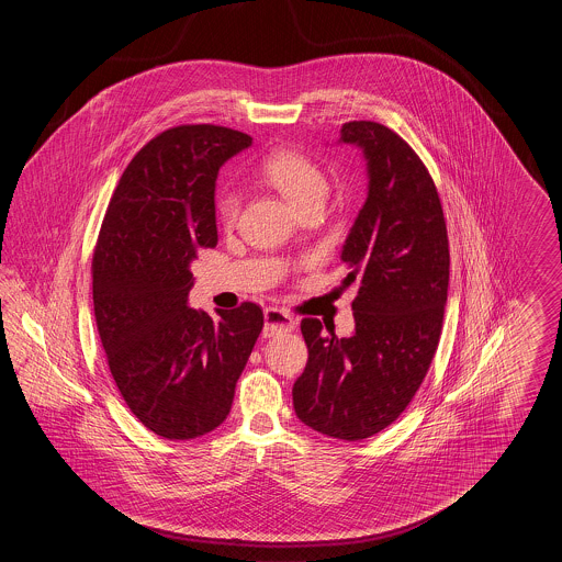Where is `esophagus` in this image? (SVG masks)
Returning <instances> with one entry per match:
<instances>
[{"instance_id":"obj_1","label":"esophagus","mask_w":562,"mask_h":562,"mask_svg":"<svg viewBox=\"0 0 562 562\" xmlns=\"http://www.w3.org/2000/svg\"><path fill=\"white\" fill-rule=\"evenodd\" d=\"M294 328V318L291 314H286L280 307H268L266 310V328L263 335L273 337V335H282V333H291Z\"/></svg>"}]
</instances>
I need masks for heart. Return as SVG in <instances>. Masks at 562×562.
Returning <instances> with one entry per match:
<instances>
[{"mask_svg":"<svg viewBox=\"0 0 562 562\" xmlns=\"http://www.w3.org/2000/svg\"><path fill=\"white\" fill-rule=\"evenodd\" d=\"M259 175L278 189L296 211L322 204L328 191V179L321 166L294 149H276L268 154L259 164ZM240 209L238 189L223 188L216 193L214 213L223 227H232L238 221Z\"/></svg>","mask_w":562,"mask_h":562,"instance_id":"b5f03b06","label":"heart"}]
</instances>
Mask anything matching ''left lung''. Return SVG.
Instances as JSON below:
<instances>
[{
	"mask_svg": "<svg viewBox=\"0 0 562 562\" xmlns=\"http://www.w3.org/2000/svg\"><path fill=\"white\" fill-rule=\"evenodd\" d=\"M341 140L369 161V195L349 229L341 261L356 333L322 335L303 318L310 351L294 381L296 417L339 440L387 428L415 398L438 349L449 289V236L438 189L415 149L379 122H346Z\"/></svg>",
	"mask_w": 562,
	"mask_h": 562,
	"instance_id": "1",
	"label": "left lung"
}]
</instances>
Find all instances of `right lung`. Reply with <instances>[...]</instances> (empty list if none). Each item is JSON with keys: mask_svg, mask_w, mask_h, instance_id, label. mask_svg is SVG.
Segmentation results:
<instances>
[{"mask_svg": "<svg viewBox=\"0 0 562 562\" xmlns=\"http://www.w3.org/2000/svg\"><path fill=\"white\" fill-rule=\"evenodd\" d=\"M248 134L183 124L151 138L111 195L92 257L94 318L109 371L134 417L168 440L218 428L263 328L244 301L216 310L188 305L189 263L214 248V181Z\"/></svg>", "mask_w": 562, "mask_h": 562, "instance_id": "right-lung-1", "label": "right lung"}]
</instances>
